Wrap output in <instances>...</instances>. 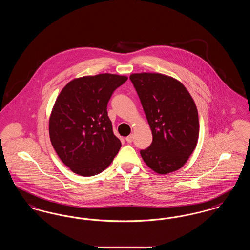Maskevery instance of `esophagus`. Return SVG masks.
Returning a JSON list of instances; mask_svg holds the SVG:
<instances>
[{"label":"esophagus","mask_w":250,"mask_h":250,"mask_svg":"<svg viewBox=\"0 0 250 250\" xmlns=\"http://www.w3.org/2000/svg\"><path fill=\"white\" fill-rule=\"evenodd\" d=\"M133 140H134V136H133V135H129L128 137H126V138H125V141H126L128 143H132V142H133Z\"/></svg>","instance_id":"1"}]
</instances>
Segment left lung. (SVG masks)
<instances>
[{
	"mask_svg": "<svg viewBox=\"0 0 250 250\" xmlns=\"http://www.w3.org/2000/svg\"><path fill=\"white\" fill-rule=\"evenodd\" d=\"M143 105L153 142L141 155L156 173L167 174L184 166L195 150L200 132L198 110L187 88L159 73L129 77Z\"/></svg>",
	"mask_w": 250,
	"mask_h": 250,
	"instance_id": "1",
	"label": "left lung"
}]
</instances>
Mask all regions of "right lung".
<instances>
[{
	"instance_id": "obj_1",
	"label": "right lung",
	"mask_w": 250,
	"mask_h": 250,
	"mask_svg": "<svg viewBox=\"0 0 250 250\" xmlns=\"http://www.w3.org/2000/svg\"><path fill=\"white\" fill-rule=\"evenodd\" d=\"M127 77L99 74L66 84L52 108L48 130L62 163L82 176H94L110 165L121 148L107 116V102Z\"/></svg>"
}]
</instances>
